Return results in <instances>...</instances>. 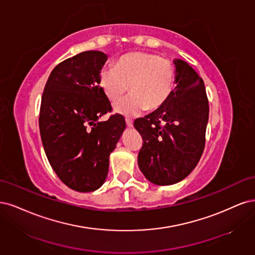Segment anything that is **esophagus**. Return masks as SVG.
Wrapping results in <instances>:
<instances>
[{
    "label": "esophagus",
    "instance_id": "1",
    "mask_svg": "<svg viewBox=\"0 0 255 255\" xmlns=\"http://www.w3.org/2000/svg\"><path fill=\"white\" fill-rule=\"evenodd\" d=\"M125 121H126V124H127L128 127H132L133 126V122H132V120H131V119L126 118Z\"/></svg>",
    "mask_w": 255,
    "mask_h": 255
}]
</instances>
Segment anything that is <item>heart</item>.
I'll list each match as a JSON object with an SVG mask.
<instances>
[{"mask_svg":"<svg viewBox=\"0 0 255 255\" xmlns=\"http://www.w3.org/2000/svg\"><path fill=\"white\" fill-rule=\"evenodd\" d=\"M100 84L112 102L120 100L130 87L132 93L114 105V109L124 116H136L145 109L157 110L168 101L175 87V69L158 55L132 52L120 57L116 68H104Z\"/></svg>","mask_w":255,"mask_h":255,"instance_id":"1","label":"heart"}]
</instances>
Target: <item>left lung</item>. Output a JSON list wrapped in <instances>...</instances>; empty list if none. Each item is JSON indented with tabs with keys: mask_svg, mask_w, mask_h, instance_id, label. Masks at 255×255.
I'll return each instance as SVG.
<instances>
[{
	"mask_svg": "<svg viewBox=\"0 0 255 255\" xmlns=\"http://www.w3.org/2000/svg\"><path fill=\"white\" fill-rule=\"evenodd\" d=\"M176 88L161 108L134 121L143 138L137 163L158 185L181 181L198 164L205 145L209 101L202 78L176 59Z\"/></svg>",
	"mask_w": 255,
	"mask_h": 255,
	"instance_id": "obj_1",
	"label": "left lung"
}]
</instances>
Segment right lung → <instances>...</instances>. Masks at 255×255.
Instances as JSON below:
<instances>
[{
    "label": "right lung",
    "mask_w": 255,
    "mask_h": 255,
    "mask_svg": "<svg viewBox=\"0 0 255 255\" xmlns=\"http://www.w3.org/2000/svg\"><path fill=\"white\" fill-rule=\"evenodd\" d=\"M107 55L87 51L57 64L41 98L39 128L43 148L61 181L77 192L101 187L108 175L109 155L126 128L125 119L113 114L100 86Z\"/></svg>",
    "instance_id": "1"
}]
</instances>
